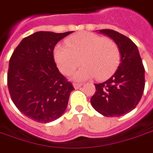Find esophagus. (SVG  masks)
<instances>
[{
    "instance_id": "34e87169",
    "label": "esophagus",
    "mask_w": 153,
    "mask_h": 153,
    "mask_svg": "<svg viewBox=\"0 0 153 153\" xmlns=\"http://www.w3.org/2000/svg\"><path fill=\"white\" fill-rule=\"evenodd\" d=\"M82 86V83H78V82L73 83V87H74L75 89H78V88H80Z\"/></svg>"
}]
</instances>
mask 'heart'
<instances>
[{"mask_svg": "<svg viewBox=\"0 0 153 153\" xmlns=\"http://www.w3.org/2000/svg\"><path fill=\"white\" fill-rule=\"evenodd\" d=\"M66 46H56L54 58L60 71L70 75L81 64L83 66L72 75V79L82 81L93 77L104 79L117 68L120 51L112 39L89 32H82L66 40Z\"/></svg>", "mask_w": 153, "mask_h": 153, "instance_id": "b5f03b06", "label": "heart"}]
</instances>
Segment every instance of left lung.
Masks as SVG:
<instances>
[{
	"instance_id": "obj_1",
	"label": "left lung",
	"mask_w": 153,
	"mask_h": 153,
	"mask_svg": "<svg viewBox=\"0 0 153 153\" xmlns=\"http://www.w3.org/2000/svg\"><path fill=\"white\" fill-rule=\"evenodd\" d=\"M98 31L117 43L121 58L117 69L110 78L95 84L96 92L91 98V104L105 117H120L133 110L142 98L145 69L138 48L131 39L110 29Z\"/></svg>"
}]
</instances>
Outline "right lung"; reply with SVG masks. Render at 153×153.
Here are the masks:
<instances>
[{
	"mask_svg": "<svg viewBox=\"0 0 153 153\" xmlns=\"http://www.w3.org/2000/svg\"><path fill=\"white\" fill-rule=\"evenodd\" d=\"M72 32H35L22 40L10 57L7 82L11 100L36 122H53L66 111L74 87L56 67L53 50Z\"/></svg>",
	"mask_w": 153,
	"mask_h": 153,
	"instance_id": "right-lung-1",
	"label": "right lung"
}]
</instances>
